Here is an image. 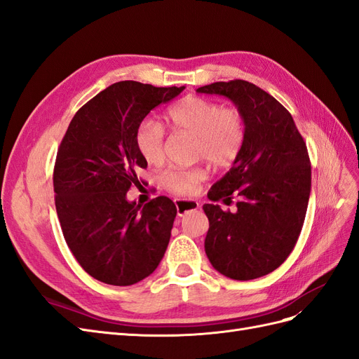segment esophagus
Returning a JSON list of instances; mask_svg holds the SVG:
<instances>
[{"instance_id":"34e87169","label":"esophagus","mask_w":359,"mask_h":359,"mask_svg":"<svg viewBox=\"0 0 359 359\" xmlns=\"http://www.w3.org/2000/svg\"><path fill=\"white\" fill-rule=\"evenodd\" d=\"M175 206H177V214L182 217L184 214H187L190 211H196L199 208V203L191 199H175Z\"/></svg>"}]
</instances>
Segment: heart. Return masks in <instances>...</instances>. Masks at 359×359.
Masks as SVG:
<instances>
[{"label":"heart","instance_id":"heart-1","mask_svg":"<svg viewBox=\"0 0 359 359\" xmlns=\"http://www.w3.org/2000/svg\"><path fill=\"white\" fill-rule=\"evenodd\" d=\"M166 123L172 130L196 136V156L215 168L229 166L240 154L245 139L243 114L235 107H223L210 99L189 95L166 111ZM139 154L149 165L165 160V128L156 119H145L136 130ZM203 169H169L163 173L161 186L177 194H193L205 180Z\"/></svg>","mask_w":359,"mask_h":359}]
</instances>
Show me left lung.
<instances>
[{"label":"left lung","instance_id":"1","mask_svg":"<svg viewBox=\"0 0 359 359\" xmlns=\"http://www.w3.org/2000/svg\"><path fill=\"white\" fill-rule=\"evenodd\" d=\"M227 97L244 116L245 139L231 170L208 191L205 253L220 274L253 280L285 262L301 233L311 190L307 147L292 115L255 83L235 79L196 90ZM237 210L223 212L214 201Z\"/></svg>","mask_w":359,"mask_h":359}]
</instances>
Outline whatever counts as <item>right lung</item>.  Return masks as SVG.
<instances>
[{
	"instance_id": "add662e5",
	"label": "right lung",
	"mask_w": 359,
	"mask_h": 359,
	"mask_svg": "<svg viewBox=\"0 0 359 359\" xmlns=\"http://www.w3.org/2000/svg\"><path fill=\"white\" fill-rule=\"evenodd\" d=\"M186 86L121 81L85 103L64 135L53 169L55 206L79 265L95 280L130 286L153 274L165 256L177 206L158 196L127 201L147 160L136 147L144 118Z\"/></svg>"
}]
</instances>
